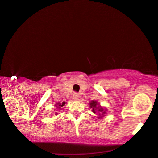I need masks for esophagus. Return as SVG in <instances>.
I'll return each mask as SVG.
<instances>
[{"label": "esophagus", "instance_id": "esophagus-1", "mask_svg": "<svg viewBox=\"0 0 158 158\" xmlns=\"http://www.w3.org/2000/svg\"><path fill=\"white\" fill-rule=\"evenodd\" d=\"M78 98H79V94H78L77 92L73 93V99H75V100H78Z\"/></svg>", "mask_w": 158, "mask_h": 158}]
</instances>
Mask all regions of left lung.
I'll return each mask as SVG.
<instances>
[{
  "mask_svg": "<svg viewBox=\"0 0 158 158\" xmlns=\"http://www.w3.org/2000/svg\"><path fill=\"white\" fill-rule=\"evenodd\" d=\"M89 107L90 108H92V111L94 113H96L97 112L99 113V117H98V118H101L106 113V109L100 107V104L95 100H92L91 102H89Z\"/></svg>",
  "mask_w": 158,
  "mask_h": 158,
  "instance_id": "8db88e82",
  "label": "left lung"
}]
</instances>
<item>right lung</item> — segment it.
<instances>
[{"label":"right lung","instance_id":"1","mask_svg":"<svg viewBox=\"0 0 158 158\" xmlns=\"http://www.w3.org/2000/svg\"><path fill=\"white\" fill-rule=\"evenodd\" d=\"M65 104H66V102H63L62 103H61V102H58V103L56 104V106H55L57 107V108H59V109H62L61 108H62V107L64 106ZM56 114H57V113H56Z\"/></svg>","mask_w":158,"mask_h":158}]
</instances>
